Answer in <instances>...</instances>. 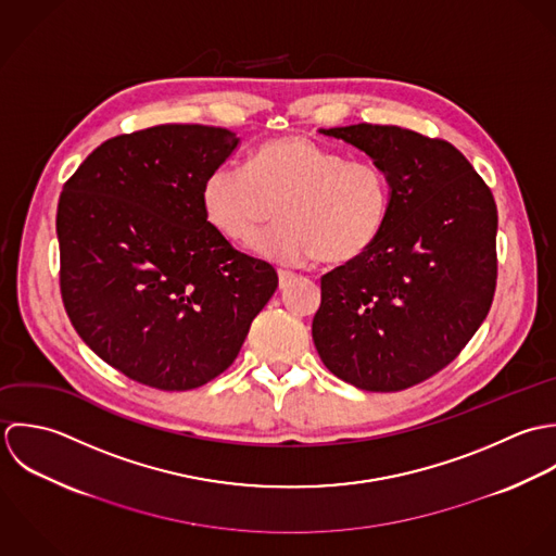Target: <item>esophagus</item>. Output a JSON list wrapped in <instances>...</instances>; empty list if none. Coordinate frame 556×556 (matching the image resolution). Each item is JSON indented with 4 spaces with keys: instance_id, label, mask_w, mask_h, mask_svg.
I'll return each instance as SVG.
<instances>
[{
    "instance_id": "esophagus-1",
    "label": "esophagus",
    "mask_w": 556,
    "mask_h": 556,
    "mask_svg": "<svg viewBox=\"0 0 556 556\" xmlns=\"http://www.w3.org/2000/svg\"><path fill=\"white\" fill-rule=\"evenodd\" d=\"M277 275H279V288H281V290H283V288H288V286L296 279V275H294V273H290V270H279Z\"/></svg>"
}]
</instances>
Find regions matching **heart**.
I'll return each mask as SVG.
<instances>
[{"label":"heart","mask_w":556,"mask_h":556,"mask_svg":"<svg viewBox=\"0 0 556 556\" xmlns=\"http://www.w3.org/2000/svg\"><path fill=\"white\" fill-rule=\"evenodd\" d=\"M281 225L262 233L260 257L301 266L320 257L350 264L382 236L391 213L384 169L367 159H343L305 135L260 143L244 167L219 165L202 182V213L223 238L247 244L279 202Z\"/></svg>","instance_id":"obj_1"}]
</instances>
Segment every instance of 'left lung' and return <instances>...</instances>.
Instances as JSON below:
<instances>
[{
	"label": "left lung",
	"mask_w": 556,
	"mask_h": 556,
	"mask_svg": "<svg viewBox=\"0 0 556 556\" xmlns=\"http://www.w3.org/2000/svg\"><path fill=\"white\" fill-rule=\"evenodd\" d=\"M320 132L384 169L391 213L363 257L323 277L314 343L356 389L402 391L441 371L485 320L496 288V204L448 141L380 124Z\"/></svg>",
	"instance_id": "obj_1"
}]
</instances>
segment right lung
Segmentation results:
<instances>
[{"instance_id":"right-lung-1","label":"right lung","mask_w":556,"mask_h":556,"mask_svg":"<svg viewBox=\"0 0 556 556\" xmlns=\"http://www.w3.org/2000/svg\"><path fill=\"white\" fill-rule=\"evenodd\" d=\"M236 132L161 124L101 143L58 204L60 288L79 337L161 391L198 389L238 356L277 290L270 264L236 251L202 213V182Z\"/></svg>"}]
</instances>
